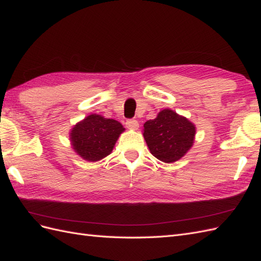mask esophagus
Wrapping results in <instances>:
<instances>
[{"instance_id":"obj_1","label":"esophagus","mask_w":261,"mask_h":261,"mask_svg":"<svg viewBox=\"0 0 261 261\" xmlns=\"http://www.w3.org/2000/svg\"><path fill=\"white\" fill-rule=\"evenodd\" d=\"M125 126H126V128H128V129L137 130V129L139 128V123H138V121L135 120V119H129V120H126Z\"/></svg>"}]
</instances>
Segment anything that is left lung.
Listing matches in <instances>:
<instances>
[{
  "label": "left lung",
  "instance_id": "1",
  "mask_svg": "<svg viewBox=\"0 0 261 261\" xmlns=\"http://www.w3.org/2000/svg\"><path fill=\"white\" fill-rule=\"evenodd\" d=\"M143 126V137L150 152L167 163L182 158L195 140L196 126L169 109L162 110Z\"/></svg>",
  "mask_w": 261,
  "mask_h": 261
}]
</instances>
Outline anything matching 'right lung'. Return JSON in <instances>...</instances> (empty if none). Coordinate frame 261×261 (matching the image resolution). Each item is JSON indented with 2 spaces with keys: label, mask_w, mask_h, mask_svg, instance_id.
<instances>
[{
  "label": "right lung",
  "mask_w": 261,
  "mask_h": 261,
  "mask_svg": "<svg viewBox=\"0 0 261 261\" xmlns=\"http://www.w3.org/2000/svg\"><path fill=\"white\" fill-rule=\"evenodd\" d=\"M124 128L118 121L91 114L74 125L70 139L75 152L84 160L98 161L111 151Z\"/></svg>",
  "instance_id": "add662e5"
}]
</instances>
